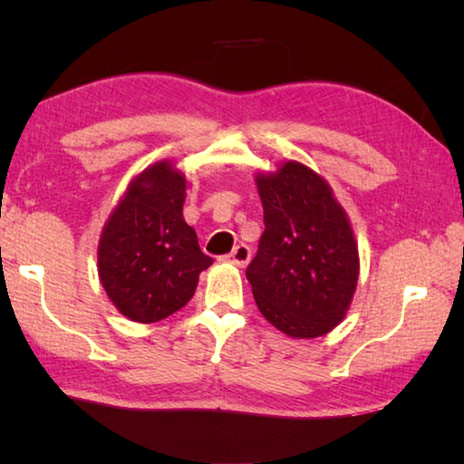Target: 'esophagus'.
Returning a JSON list of instances; mask_svg holds the SVG:
<instances>
[{"label": "esophagus", "instance_id": "1", "mask_svg": "<svg viewBox=\"0 0 464 464\" xmlns=\"http://www.w3.org/2000/svg\"><path fill=\"white\" fill-rule=\"evenodd\" d=\"M251 257V249L246 246V243H239V246H235L233 251L229 256H227V262H231L235 266H239V268H243L249 262Z\"/></svg>", "mask_w": 464, "mask_h": 464}]
</instances>
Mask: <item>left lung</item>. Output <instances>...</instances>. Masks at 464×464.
I'll list each match as a JSON object with an SVG mask.
<instances>
[{
    "label": "left lung",
    "mask_w": 464,
    "mask_h": 464,
    "mask_svg": "<svg viewBox=\"0 0 464 464\" xmlns=\"http://www.w3.org/2000/svg\"><path fill=\"white\" fill-rule=\"evenodd\" d=\"M266 229L246 276L256 304L290 337H319L340 324L358 282V246L332 188L286 161L256 178Z\"/></svg>",
    "instance_id": "8db88e82"
}]
</instances>
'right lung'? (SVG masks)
Segmentation results:
<instances>
[{"label":"right lung","mask_w":464,"mask_h":464,"mask_svg":"<svg viewBox=\"0 0 464 464\" xmlns=\"http://www.w3.org/2000/svg\"><path fill=\"white\" fill-rule=\"evenodd\" d=\"M186 178L160 161L132 179L98 246V274L124 317L155 324L190 301L213 264L184 221Z\"/></svg>","instance_id":"add662e5"}]
</instances>
